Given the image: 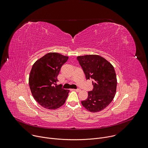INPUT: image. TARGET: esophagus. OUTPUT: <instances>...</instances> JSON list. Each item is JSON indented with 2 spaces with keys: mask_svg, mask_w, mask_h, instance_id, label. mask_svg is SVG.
Wrapping results in <instances>:
<instances>
[{
  "mask_svg": "<svg viewBox=\"0 0 148 148\" xmlns=\"http://www.w3.org/2000/svg\"><path fill=\"white\" fill-rule=\"evenodd\" d=\"M73 91H80V89H79V88H77V89H73Z\"/></svg>",
  "mask_w": 148,
  "mask_h": 148,
  "instance_id": "esophagus-1",
  "label": "esophagus"
}]
</instances>
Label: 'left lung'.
Here are the masks:
<instances>
[{
  "label": "left lung",
  "mask_w": 148,
  "mask_h": 148,
  "mask_svg": "<svg viewBox=\"0 0 148 148\" xmlns=\"http://www.w3.org/2000/svg\"><path fill=\"white\" fill-rule=\"evenodd\" d=\"M77 60L86 79L93 80V89L82 105L91 112L105 109L113 99L116 91L117 79L114 69L104 58L98 55L79 56Z\"/></svg>",
  "instance_id": "1"
}]
</instances>
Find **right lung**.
I'll return each instance as SVG.
<instances>
[{"instance_id": "right-lung-1", "label": "right lung", "mask_w": 148, "mask_h": 148, "mask_svg": "<svg viewBox=\"0 0 148 148\" xmlns=\"http://www.w3.org/2000/svg\"><path fill=\"white\" fill-rule=\"evenodd\" d=\"M68 57L57 53H50L33 65L29 84L34 99L43 107L56 109L64 104L69 90L57 84L61 66Z\"/></svg>"}]
</instances>
